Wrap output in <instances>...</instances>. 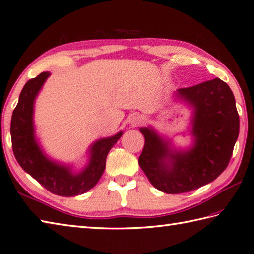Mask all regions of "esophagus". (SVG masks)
I'll return each instance as SVG.
<instances>
[{
    "instance_id": "esophagus-1",
    "label": "esophagus",
    "mask_w": 254,
    "mask_h": 254,
    "mask_svg": "<svg viewBox=\"0 0 254 254\" xmlns=\"http://www.w3.org/2000/svg\"><path fill=\"white\" fill-rule=\"evenodd\" d=\"M142 121V118L139 113H132L130 115V123L133 124V126H136V124H139Z\"/></svg>"
}]
</instances>
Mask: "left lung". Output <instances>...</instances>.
I'll return each mask as SVG.
<instances>
[{"mask_svg": "<svg viewBox=\"0 0 254 254\" xmlns=\"http://www.w3.org/2000/svg\"><path fill=\"white\" fill-rule=\"evenodd\" d=\"M178 95L194 108L191 150L173 151L153 130H140L145 139L140 167L154 188L169 194L195 190L218 178L230 162L240 127L234 95L218 77L179 89Z\"/></svg>", "mask_w": 254, "mask_h": 254, "instance_id": "1", "label": "left lung"}]
</instances>
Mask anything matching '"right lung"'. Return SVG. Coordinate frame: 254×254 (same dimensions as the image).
<instances>
[{
  "instance_id": "1",
  "label": "right lung",
  "mask_w": 254,
  "mask_h": 254,
  "mask_svg": "<svg viewBox=\"0 0 254 254\" xmlns=\"http://www.w3.org/2000/svg\"><path fill=\"white\" fill-rule=\"evenodd\" d=\"M49 75V72L41 73L34 79L27 81L23 87L11 120L13 153L21 168L50 192L61 196L83 194L93 188L102 177L107 155L121 137L122 132L96 141L91 147L89 164L80 173H72L70 168L49 160L35 141L33 128L35 96Z\"/></svg>"
}]
</instances>
